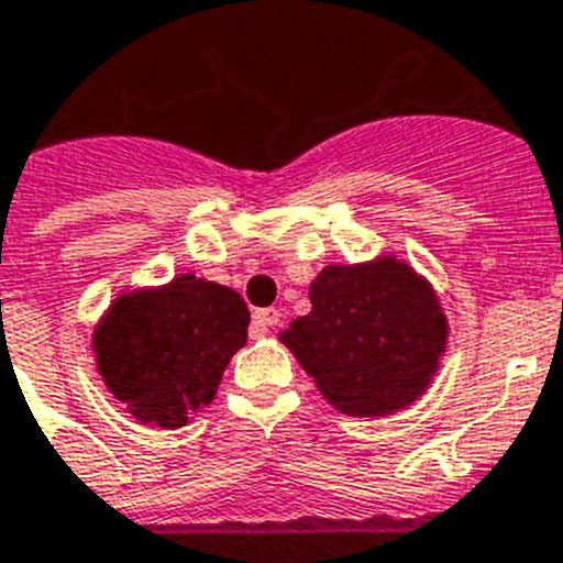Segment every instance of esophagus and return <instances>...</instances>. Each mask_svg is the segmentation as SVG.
Returning <instances> with one entry per match:
<instances>
[{
	"instance_id": "1",
	"label": "esophagus",
	"mask_w": 563,
	"mask_h": 563,
	"mask_svg": "<svg viewBox=\"0 0 563 563\" xmlns=\"http://www.w3.org/2000/svg\"><path fill=\"white\" fill-rule=\"evenodd\" d=\"M278 319H282V313L278 310H273V307H264V310H256L253 313V335H267L273 328L278 324Z\"/></svg>"
}]
</instances>
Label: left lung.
<instances>
[{"label":"left lung","mask_w":563,"mask_h":563,"mask_svg":"<svg viewBox=\"0 0 563 563\" xmlns=\"http://www.w3.org/2000/svg\"><path fill=\"white\" fill-rule=\"evenodd\" d=\"M310 305L278 341L335 410L382 419L424 396L450 324L439 292L412 264L390 253L328 264L310 282Z\"/></svg>","instance_id":"8db88e82"}]
</instances>
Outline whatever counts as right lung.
<instances>
[{"label":"right lung","mask_w":563,"mask_h":563,"mask_svg":"<svg viewBox=\"0 0 563 563\" xmlns=\"http://www.w3.org/2000/svg\"><path fill=\"white\" fill-rule=\"evenodd\" d=\"M247 324L233 287L194 273L122 290L93 328L96 373L139 424L176 430L213 401Z\"/></svg>","instance_id":"obj_1"}]
</instances>
